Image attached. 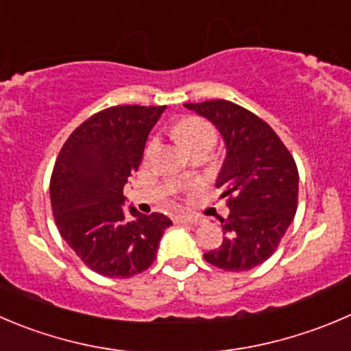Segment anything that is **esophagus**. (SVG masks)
<instances>
[{"mask_svg": "<svg viewBox=\"0 0 351 351\" xmlns=\"http://www.w3.org/2000/svg\"><path fill=\"white\" fill-rule=\"evenodd\" d=\"M176 222L193 223V226H198V223L203 222V219H199V217H193V215H179V217H176Z\"/></svg>", "mask_w": 351, "mask_h": 351, "instance_id": "1", "label": "esophagus"}]
</instances>
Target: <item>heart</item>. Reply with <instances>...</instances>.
I'll list each match as a JSON object with an SVG mask.
<instances>
[{
    "label": "heart",
    "instance_id": "heart-1",
    "mask_svg": "<svg viewBox=\"0 0 351 351\" xmlns=\"http://www.w3.org/2000/svg\"><path fill=\"white\" fill-rule=\"evenodd\" d=\"M172 132L173 138L179 141V145L188 149V152L195 148H202V146L212 148L217 139L215 129L206 120L198 119V117H186V119L179 120L173 125ZM153 148H155V139H152L146 146V155H149Z\"/></svg>",
    "mask_w": 351,
    "mask_h": 351
}]
</instances>
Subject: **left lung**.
Returning a JSON list of instances; mask_svg holds the SVG:
<instances>
[{
  "mask_svg": "<svg viewBox=\"0 0 351 351\" xmlns=\"http://www.w3.org/2000/svg\"><path fill=\"white\" fill-rule=\"evenodd\" d=\"M222 136L226 158L215 186L228 196L220 219L223 241L205 253L212 265L243 272L265 262L291 226L298 203V170L279 136L255 113L226 99L186 103Z\"/></svg>",
  "mask_w": 351,
  "mask_h": 351,
  "instance_id": "8db88e82",
  "label": "left lung"
}]
</instances>
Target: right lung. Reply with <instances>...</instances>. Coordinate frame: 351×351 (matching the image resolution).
I'll use <instances>...</instances> for the list:
<instances>
[{
    "instance_id": "obj_1",
    "label": "right lung",
    "mask_w": 351,
    "mask_h": 351,
    "mask_svg": "<svg viewBox=\"0 0 351 351\" xmlns=\"http://www.w3.org/2000/svg\"><path fill=\"white\" fill-rule=\"evenodd\" d=\"M165 108L103 110L70 134L56 158L49 184L56 228L75 255L106 278H131L148 269L172 226L163 213L125 208L122 195Z\"/></svg>"
}]
</instances>
